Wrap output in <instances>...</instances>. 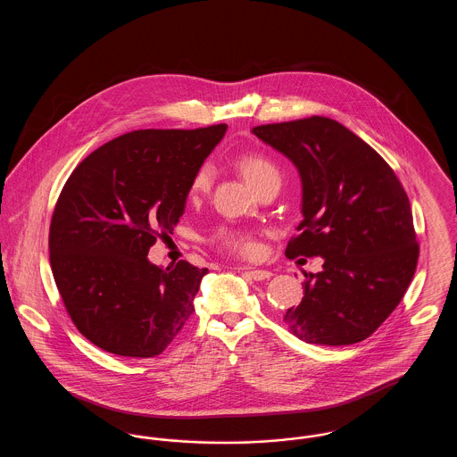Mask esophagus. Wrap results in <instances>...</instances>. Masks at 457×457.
<instances>
[{"instance_id":"1","label":"esophagus","mask_w":457,"mask_h":457,"mask_svg":"<svg viewBox=\"0 0 457 457\" xmlns=\"http://www.w3.org/2000/svg\"><path fill=\"white\" fill-rule=\"evenodd\" d=\"M239 272L246 274L250 279L253 281H263V279H269L272 274L269 270H262V269H252V267H238Z\"/></svg>"}]
</instances>
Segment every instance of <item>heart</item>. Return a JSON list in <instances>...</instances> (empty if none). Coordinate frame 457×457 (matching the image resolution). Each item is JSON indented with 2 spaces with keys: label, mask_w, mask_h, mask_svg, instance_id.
I'll use <instances>...</instances> for the list:
<instances>
[{
  "label": "heart",
  "mask_w": 457,
  "mask_h": 457,
  "mask_svg": "<svg viewBox=\"0 0 457 457\" xmlns=\"http://www.w3.org/2000/svg\"><path fill=\"white\" fill-rule=\"evenodd\" d=\"M238 168L253 190L261 188L262 185H265L269 181H281L279 168L276 166V162L272 159H269L263 154L248 153L241 155ZM209 185H211V170L207 166H204L194 176L192 192L202 194L209 188ZM219 241L226 248L241 253V255H252L255 252L253 239L248 233H243V231H220Z\"/></svg>",
  "instance_id": "heart-1"
}]
</instances>
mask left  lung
<instances>
[{"instance_id":"1","label":"left lung","mask_w":457,"mask_h":457,"mask_svg":"<svg viewBox=\"0 0 457 457\" xmlns=\"http://www.w3.org/2000/svg\"><path fill=\"white\" fill-rule=\"evenodd\" d=\"M253 133L300 174L303 220L286 257L324 259L322 272H304L303 300L286 312V324L312 345L367 339L403 300L416 270L420 250L403 185L336 120L312 116Z\"/></svg>"}]
</instances>
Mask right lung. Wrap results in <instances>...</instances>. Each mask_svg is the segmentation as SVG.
I'll return each mask as SVG.
<instances>
[{
    "mask_svg": "<svg viewBox=\"0 0 457 457\" xmlns=\"http://www.w3.org/2000/svg\"><path fill=\"white\" fill-rule=\"evenodd\" d=\"M228 125L137 130L87 155L70 174L49 229L54 283L73 324L118 356L161 354L194 313L207 269L147 259L173 233L192 181Z\"/></svg>",
    "mask_w": 457,
    "mask_h": 457,
    "instance_id": "1",
    "label": "right lung"
}]
</instances>
